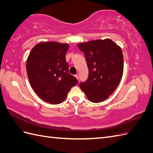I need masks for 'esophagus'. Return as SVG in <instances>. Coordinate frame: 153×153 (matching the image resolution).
I'll return each mask as SVG.
<instances>
[{
    "instance_id": "34e87169",
    "label": "esophagus",
    "mask_w": 153,
    "mask_h": 153,
    "mask_svg": "<svg viewBox=\"0 0 153 153\" xmlns=\"http://www.w3.org/2000/svg\"><path fill=\"white\" fill-rule=\"evenodd\" d=\"M75 76L76 77V79H78V75H75Z\"/></svg>"
}]
</instances>
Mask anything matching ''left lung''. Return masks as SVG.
<instances>
[{
  "mask_svg": "<svg viewBox=\"0 0 153 153\" xmlns=\"http://www.w3.org/2000/svg\"><path fill=\"white\" fill-rule=\"evenodd\" d=\"M89 69L87 81L80 89L91 101L100 103L113 93L121 81L124 68L121 47L110 39L78 43Z\"/></svg>",
  "mask_w": 153,
  "mask_h": 153,
  "instance_id": "left-lung-1",
  "label": "left lung"
}]
</instances>
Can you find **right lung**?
Returning a JSON list of instances; mask_svg holds the SVG:
<instances>
[{
	"instance_id": "right-lung-1",
	"label": "right lung",
	"mask_w": 153,
	"mask_h": 153,
	"mask_svg": "<svg viewBox=\"0 0 153 153\" xmlns=\"http://www.w3.org/2000/svg\"><path fill=\"white\" fill-rule=\"evenodd\" d=\"M68 43L54 41L36 45L27 58L26 69L36 94L46 102L59 104L66 98L77 79L68 73L66 54Z\"/></svg>"
}]
</instances>
